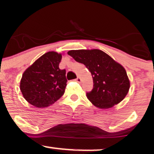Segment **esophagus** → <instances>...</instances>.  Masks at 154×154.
Listing matches in <instances>:
<instances>
[{"mask_svg":"<svg viewBox=\"0 0 154 154\" xmlns=\"http://www.w3.org/2000/svg\"><path fill=\"white\" fill-rule=\"evenodd\" d=\"M75 81H77V82H80L82 81V79H81V78H80L79 77H77V78L76 79H75Z\"/></svg>","mask_w":154,"mask_h":154,"instance_id":"obj_1","label":"esophagus"}]
</instances>
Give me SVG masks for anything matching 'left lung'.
<instances>
[{
    "label": "left lung",
    "mask_w": 154,
    "mask_h": 154,
    "mask_svg": "<svg viewBox=\"0 0 154 154\" xmlns=\"http://www.w3.org/2000/svg\"><path fill=\"white\" fill-rule=\"evenodd\" d=\"M68 54L91 73L94 88L86 93V97L93 105L108 109L126 96L130 88L126 71L109 55L99 49L70 50Z\"/></svg>",
    "instance_id": "1"
}]
</instances>
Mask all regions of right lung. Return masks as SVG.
Listing matches in <instances>:
<instances>
[{"instance_id":"obj_1","label":"right lung","mask_w":154,"mask_h":154,"mask_svg":"<svg viewBox=\"0 0 154 154\" xmlns=\"http://www.w3.org/2000/svg\"><path fill=\"white\" fill-rule=\"evenodd\" d=\"M62 56L55 51L45 53L23 73L20 90L28 103L38 108L49 107L65 93L68 80L66 70H60Z\"/></svg>"}]
</instances>
